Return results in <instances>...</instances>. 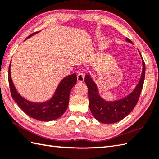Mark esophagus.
Listing matches in <instances>:
<instances>
[{
  "instance_id": "34e87169",
  "label": "esophagus",
  "mask_w": 159,
  "mask_h": 159,
  "mask_svg": "<svg viewBox=\"0 0 159 159\" xmlns=\"http://www.w3.org/2000/svg\"><path fill=\"white\" fill-rule=\"evenodd\" d=\"M77 80L79 82H83L84 80V73L82 71H80L77 74Z\"/></svg>"
}]
</instances>
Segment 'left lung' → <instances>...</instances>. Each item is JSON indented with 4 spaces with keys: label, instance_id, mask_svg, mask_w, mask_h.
Instances as JSON below:
<instances>
[{
    "label": "left lung",
    "instance_id": "1",
    "mask_svg": "<svg viewBox=\"0 0 159 159\" xmlns=\"http://www.w3.org/2000/svg\"><path fill=\"white\" fill-rule=\"evenodd\" d=\"M126 41L132 43L129 39H126ZM143 66L140 81L134 90L123 99L114 102H106L103 99L99 96L96 84L89 75H86L85 82L88 88L89 107L95 119L104 124L115 123L124 119L133 111L139 99L145 80V64L143 59Z\"/></svg>",
    "mask_w": 159,
    "mask_h": 159
}]
</instances>
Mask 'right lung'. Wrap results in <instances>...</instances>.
Masks as SVG:
<instances>
[{
	"label": "right lung",
	"instance_id": "add662e5",
	"mask_svg": "<svg viewBox=\"0 0 159 159\" xmlns=\"http://www.w3.org/2000/svg\"><path fill=\"white\" fill-rule=\"evenodd\" d=\"M37 33L31 34L29 37ZM8 80L11 97L20 108L33 119L48 122L59 118L67 110L71 89L76 83L77 79L76 74L64 78L57 86L52 99L43 103L30 102L23 98L17 92L11 80L10 65L8 70Z\"/></svg>",
	"mask_w": 159,
	"mask_h": 159
}]
</instances>
